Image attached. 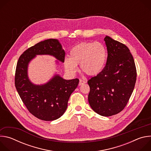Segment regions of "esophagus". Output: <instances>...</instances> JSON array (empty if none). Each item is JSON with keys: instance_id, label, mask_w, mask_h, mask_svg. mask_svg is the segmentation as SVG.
Instances as JSON below:
<instances>
[{"instance_id": "obj_1", "label": "esophagus", "mask_w": 151, "mask_h": 151, "mask_svg": "<svg viewBox=\"0 0 151 151\" xmlns=\"http://www.w3.org/2000/svg\"><path fill=\"white\" fill-rule=\"evenodd\" d=\"M85 82H86V81H85L83 80H82V79H80L79 80V85L80 86V85H81L82 84H84V83H85Z\"/></svg>"}]
</instances>
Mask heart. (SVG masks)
I'll return each instance as SVG.
<instances>
[{
    "instance_id": "1",
    "label": "heart",
    "mask_w": 151,
    "mask_h": 151,
    "mask_svg": "<svg viewBox=\"0 0 151 151\" xmlns=\"http://www.w3.org/2000/svg\"><path fill=\"white\" fill-rule=\"evenodd\" d=\"M107 52L104 47L99 42H83L72 48L69 57L64 61L65 69L72 74L81 70L89 76H95L103 69L106 62Z\"/></svg>"
}]
</instances>
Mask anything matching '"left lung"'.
Listing matches in <instances>:
<instances>
[{
  "label": "left lung",
  "instance_id": "left-lung-1",
  "mask_svg": "<svg viewBox=\"0 0 151 151\" xmlns=\"http://www.w3.org/2000/svg\"><path fill=\"white\" fill-rule=\"evenodd\" d=\"M106 66L88 81V102L92 109L103 116L121 112L133 91L137 71L133 57L124 44L106 36Z\"/></svg>",
  "mask_w": 151,
  "mask_h": 151
}]
</instances>
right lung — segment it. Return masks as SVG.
Here are the masks:
<instances>
[{"label": "right lung", "instance_id": "right-lung-1", "mask_svg": "<svg viewBox=\"0 0 151 151\" xmlns=\"http://www.w3.org/2000/svg\"><path fill=\"white\" fill-rule=\"evenodd\" d=\"M44 54L53 55L63 63L65 58V52L58 40L50 39L37 43L20 55L16 67L15 85L30 113L39 119L49 121L59 118L65 112L79 79L66 80L56 75L44 85L32 83L27 75L28 64L36 55Z\"/></svg>", "mask_w": 151, "mask_h": 151}]
</instances>
